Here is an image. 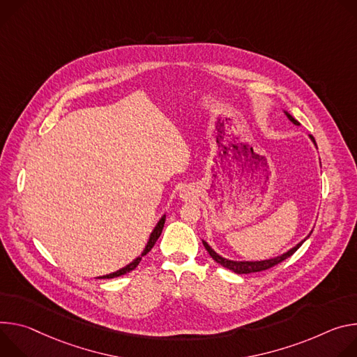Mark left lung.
<instances>
[{
	"instance_id": "1",
	"label": "left lung",
	"mask_w": 357,
	"mask_h": 357,
	"mask_svg": "<svg viewBox=\"0 0 357 357\" xmlns=\"http://www.w3.org/2000/svg\"><path fill=\"white\" fill-rule=\"evenodd\" d=\"M287 113V116H288V119L289 121L294 123V125H299V122L296 121V119H294L288 112H285ZM310 139H312V142L314 143V139H313V136H310ZM314 146H316V143H314ZM310 235V234H309ZM307 235V236H309ZM306 236V238H307ZM305 243V240L303 241H301L296 247H294L292 250H289L288 252H285V254H282L281 257H276V258H272V259H266V261H255V262H236V261H229V259H225V258H222V257H220L206 241H203V244H204V247H206V250L208 251V254H210V257L217 262V264H220V265H222L224 268H227V269H231L232 272H235V273H252V272H261V271H265V269H269V268H272V266H275V265H278V264H281L282 261H285L287 258H289L291 255H294V252H296V250L302 245Z\"/></svg>"
}]
</instances>
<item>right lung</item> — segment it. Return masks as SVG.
<instances>
[{
  "label": "right lung",
  "instance_id": "add662e5",
  "mask_svg": "<svg viewBox=\"0 0 357 357\" xmlns=\"http://www.w3.org/2000/svg\"><path fill=\"white\" fill-rule=\"evenodd\" d=\"M165 221H166V217H162V220L158 221V224L155 225L154 231H153V232H151V235H150V240H149V243H147V245H146L144 251L142 252V257H144V255H146V254H147V252L154 247L155 241L158 240V236H160V234H162V231H163ZM142 257L136 258L133 262H130L129 265H126V266H125V268H122V269H119V271H116V272H113V273H109V275H105V276H100V280H110V278H116V276H121V275H125V273H128V272L133 271V269L139 265V262L142 261Z\"/></svg>",
  "mask_w": 357,
  "mask_h": 357
}]
</instances>
